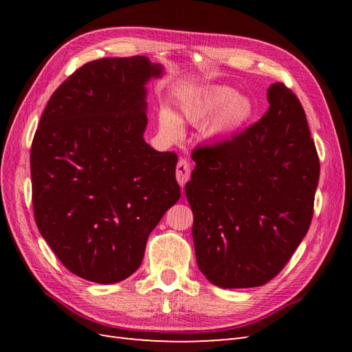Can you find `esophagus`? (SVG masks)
<instances>
[{"mask_svg":"<svg viewBox=\"0 0 352 352\" xmlns=\"http://www.w3.org/2000/svg\"><path fill=\"white\" fill-rule=\"evenodd\" d=\"M190 177V164L188 163V160L180 158L179 163L176 166V179L180 186H185V184L188 182Z\"/></svg>","mask_w":352,"mask_h":352,"instance_id":"34e87169","label":"esophagus"}]
</instances>
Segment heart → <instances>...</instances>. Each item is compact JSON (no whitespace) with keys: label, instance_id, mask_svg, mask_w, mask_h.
Masks as SVG:
<instances>
[{"label":"heart","instance_id":"b5f03b06","mask_svg":"<svg viewBox=\"0 0 352 352\" xmlns=\"http://www.w3.org/2000/svg\"><path fill=\"white\" fill-rule=\"evenodd\" d=\"M180 114L192 124H202V136L208 142H228L247 126L255 114V105L247 95H239L228 85H208L195 89L180 101ZM158 126L168 140H179L184 126L175 111L163 107Z\"/></svg>","mask_w":352,"mask_h":352}]
</instances>
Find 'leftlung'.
Here are the masks:
<instances>
[{
	"label": "left lung",
	"instance_id": "obj_1",
	"mask_svg": "<svg viewBox=\"0 0 352 352\" xmlns=\"http://www.w3.org/2000/svg\"><path fill=\"white\" fill-rule=\"evenodd\" d=\"M267 101L260 122L192 153L185 186L198 269L226 289L272 280L313 217L320 164L302 105L283 83L272 85Z\"/></svg>",
	"mask_w": 352,
	"mask_h": 352
}]
</instances>
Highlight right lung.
Listing matches in <instances>:
<instances>
[{
    "label": "right lung",
    "instance_id": "1",
    "mask_svg": "<svg viewBox=\"0 0 352 352\" xmlns=\"http://www.w3.org/2000/svg\"><path fill=\"white\" fill-rule=\"evenodd\" d=\"M163 73L145 56L95 60L63 82L42 113L30 151L36 226L82 279L129 278L180 198L176 154L144 140L146 83Z\"/></svg>",
    "mask_w": 352,
    "mask_h": 352
}]
</instances>
